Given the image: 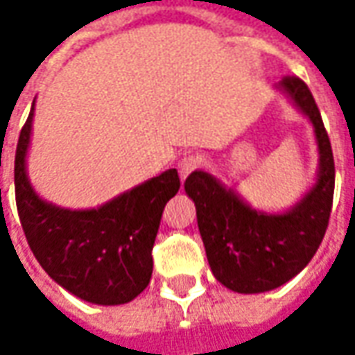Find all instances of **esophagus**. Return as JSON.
Segmentation results:
<instances>
[{"mask_svg":"<svg viewBox=\"0 0 355 355\" xmlns=\"http://www.w3.org/2000/svg\"><path fill=\"white\" fill-rule=\"evenodd\" d=\"M201 156H196V154H187V156H184L180 162H178V171H180V178L182 180H185L189 173L193 170H198L199 166H201Z\"/></svg>","mask_w":355,"mask_h":355,"instance_id":"1","label":"esophagus"}]
</instances>
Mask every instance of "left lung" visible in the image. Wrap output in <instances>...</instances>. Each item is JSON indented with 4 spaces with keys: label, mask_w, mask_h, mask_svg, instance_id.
<instances>
[{
    "label": "left lung",
    "mask_w": 355,
    "mask_h": 355,
    "mask_svg": "<svg viewBox=\"0 0 355 355\" xmlns=\"http://www.w3.org/2000/svg\"><path fill=\"white\" fill-rule=\"evenodd\" d=\"M275 89L314 128L318 171L306 193L286 211L272 213L251 207L209 171H191L184 184L196 203L213 277L239 294L268 293L294 279L318 251L332 211L334 156L314 96L296 76L282 78Z\"/></svg>",
    "instance_id": "obj_1"
}]
</instances>
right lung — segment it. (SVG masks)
Masks as SVG:
<instances>
[{
  "label": "right lung",
  "mask_w": 355,
  "mask_h": 355,
  "mask_svg": "<svg viewBox=\"0 0 355 355\" xmlns=\"http://www.w3.org/2000/svg\"><path fill=\"white\" fill-rule=\"evenodd\" d=\"M35 103L15 152V201L39 265L64 291L90 304H126L152 279V247L166 203L180 189L178 170L132 187L92 209H67L41 198L27 175Z\"/></svg>",
  "instance_id": "obj_1"
}]
</instances>
